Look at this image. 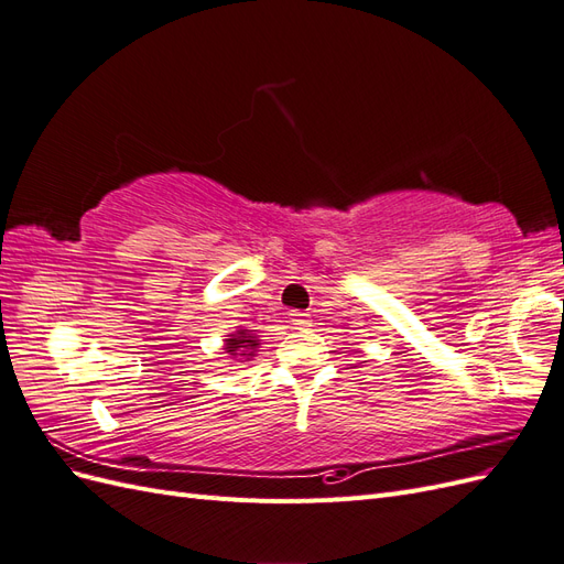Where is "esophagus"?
<instances>
[{
    "mask_svg": "<svg viewBox=\"0 0 564 564\" xmlns=\"http://www.w3.org/2000/svg\"><path fill=\"white\" fill-rule=\"evenodd\" d=\"M289 322L294 324V329H305V327H311V315L301 313V311H292L289 313Z\"/></svg>",
    "mask_w": 564,
    "mask_h": 564,
    "instance_id": "esophagus-1",
    "label": "esophagus"
}]
</instances>
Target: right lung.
I'll return each mask as SVG.
<instances>
[{"instance_id":"add662e5","label":"right lung","mask_w":564,"mask_h":564,"mask_svg":"<svg viewBox=\"0 0 564 564\" xmlns=\"http://www.w3.org/2000/svg\"><path fill=\"white\" fill-rule=\"evenodd\" d=\"M256 348H259V338L249 329H237V334H230V338H226V352L230 355L251 357Z\"/></svg>"}]
</instances>
